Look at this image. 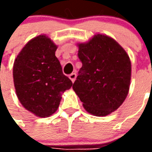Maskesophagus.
<instances>
[{"mask_svg": "<svg viewBox=\"0 0 152 152\" xmlns=\"http://www.w3.org/2000/svg\"><path fill=\"white\" fill-rule=\"evenodd\" d=\"M69 78H70V80L72 81V82H74V81H75V80H76V73L72 72V74H70Z\"/></svg>", "mask_w": 152, "mask_h": 152, "instance_id": "34e87169", "label": "esophagus"}]
</instances>
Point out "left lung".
<instances>
[{"mask_svg":"<svg viewBox=\"0 0 152 152\" xmlns=\"http://www.w3.org/2000/svg\"><path fill=\"white\" fill-rule=\"evenodd\" d=\"M82 66L72 88L84 108L96 116L115 112L129 89L131 62L125 50L112 37L97 34L78 44Z\"/></svg>","mask_w":152,"mask_h":152,"instance_id":"obj_1","label":"left lung"}]
</instances>
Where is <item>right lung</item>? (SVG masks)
<instances>
[{
	"label": "right lung",
	"instance_id": "obj_1",
	"mask_svg": "<svg viewBox=\"0 0 152 152\" xmlns=\"http://www.w3.org/2000/svg\"><path fill=\"white\" fill-rule=\"evenodd\" d=\"M57 48L48 37L40 35L26 44L14 63L13 77L19 102L41 118L56 112L62 93L72 86L55 56Z\"/></svg>",
	"mask_w": 152,
	"mask_h": 152
}]
</instances>
